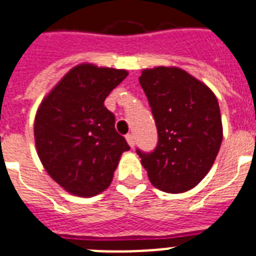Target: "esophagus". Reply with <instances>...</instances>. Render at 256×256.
Returning <instances> with one entry per match:
<instances>
[{
	"label": "esophagus",
	"instance_id": "34e87169",
	"mask_svg": "<svg viewBox=\"0 0 256 256\" xmlns=\"http://www.w3.org/2000/svg\"><path fill=\"white\" fill-rule=\"evenodd\" d=\"M126 141H128V144L132 148H133L134 145H136V138H134L133 134H128V136H126Z\"/></svg>",
	"mask_w": 256,
	"mask_h": 256
}]
</instances>
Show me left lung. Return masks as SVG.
Here are the masks:
<instances>
[{
  "mask_svg": "<svg viewBox=\"0 0 256 256\" xmlns=\"http://www.w3.org/2000/svg\"><path fill=\"white\" fill-rule=\"evenodd\" d=\"M140 84L158 133L152 153L137 150L149 180L171 194L194 188L210 171L222 142L216 94L175 66L144 69Z\"/></svg>",
  "mask_w": 256,
  "mask_h": 256,
  "instance_id": "obj_1",
  "label": "left lung"
}]
</instances>
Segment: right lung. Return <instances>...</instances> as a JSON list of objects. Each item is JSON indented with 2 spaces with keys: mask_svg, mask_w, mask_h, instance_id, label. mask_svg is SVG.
Masks as SVG:
<instances>
[{
  "mask_svg": "<svg viewBox=\"0 0 256 256\" xmlns=\"http://www.w3.org/2000/svg\"><path fill=\"white\" fill-rule=\"evenodd\" d=\"M128 70L81 64L70 69L42 100L34 136L47 174L64 190L90 198L108 188L123 152L130 149L104 107Z\"/></svg>",
  "mask_w": 256,
  "mask_h": 256,
  "instance_id": "1",
  "label": "right lung"
}]
</instances>
